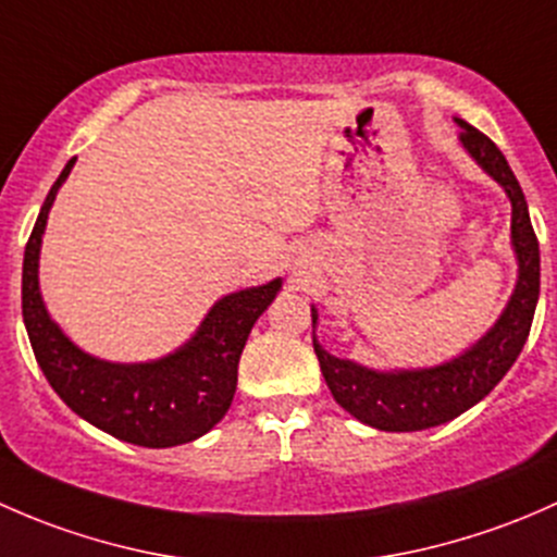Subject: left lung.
<instances>
[{
    "label": "left lung",
    "instance_id": "8db88e82",
    "mask_svg": "<svg viewBox=\"0 0 557 557\" xmlns=\"http://www.w3.org/2000/svg\"><path fill=\"white\" fill-rule=\"evenodd\" d=\"M458 125H461V145L512 200V246L520 265L518 286L488 335L448 364L403 372L367 370L362 364L326 354L313 337L321 375L335 403L381 432H421L453 421L463 410L478 405L520 357L534 321L539 300V240L531 227L525 195L507 158L488 136L463 120H458ZM311 317L317 324V308H311Z\"/></svg>",
    "mask_w": 557,
    "mask_h": 557
}]
</instances>
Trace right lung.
<instances>
[{
	"mask_svg": "<svg viewBox=\"0 0 557 557\" xmlns=\"http://www.w3.org/2000/svg\"><path fill=\"white\" fill-rule=\"evenodd\" d=\"M74 158L50 187L23 255V324L45 377L79 418L141 448L193 443L222 421L238 383V359L255 321L281 289V281L227 295L203 319L190 343L147 364H112L79 351L53 324L37 281L45 222Z\"/></svg>",
	"mask_w": 557,
	"mask_h": 557,
	"instance_id": "add662e5",
	"label": "right lung"
}]
</instances>
